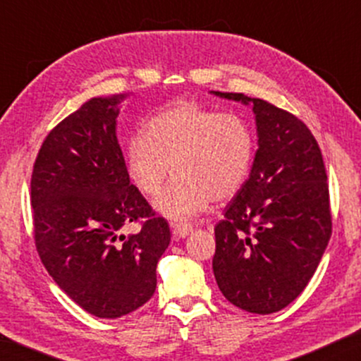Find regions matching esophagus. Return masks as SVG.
<instances>
[{
  "mask_svg": "<svg viewBox=\"0 0 361 361\" xmlns=\"http://www.w3.org/2000/svg\"><path fill=\"white\" fill-rule=\"evenodd\" d=\"M192 226L190 225H184V224H174L172 225V235L176 236V238H185L187 235L192 233Z\"/></svg>",
  "mask_w": 361,
  "mask_h": 361,
  "instance_id": "obj_1",
  "label": "esophagus"
}]
</instances>
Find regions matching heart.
Here are the masks:
<instances>
[{"label":"heart","mask_w":361,"mask_h":361,"mask_svg":"<svg viewBox=\"0 0 361 361\" xmlns=\"http://www.w3.org/2000/svg\"><path fill=\"white\" fill-rule=\"evenodd\" d=\"M251 126L235 113H219L195 102H177L146 123L142 136L128 142L126 172L145 197L156 200L166 219L189 221L212 200H230L248 179L255 159Z\"/></svg>","instance_id":"obj_1"}]
</instances>
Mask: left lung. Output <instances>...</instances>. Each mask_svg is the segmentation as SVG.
Instances as JSON below:
<instances>
[{
  "mask_svg": "<svg viewBox=\"0 0 361 361\" xmlns=\"http://www.w3.org/2000/svg\"><path fill=\"white\" fill-rule=\"evenodd\" d=\"M253 103L258 151L248 180L215 225L214 274L221 294L251 314H273L305 289L332 235L327 172L307 126L293 113Z\"/></svg>",
  "mask_w": 361,
  "mask_h": 361,
  "instance_id": "8db88e82",
  "label": "left lung"
}]
</instances>
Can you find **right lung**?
<instances>
[{
	"mask_svg": "<svg viewBox=\"0 0 361 361\" xmlns=\"http://www.w3.org/2000/svg\"><path fill=\"white\" fill-rule=\"evenodd\" d=\"M125 95L92 98L44 140L34 162V241L47 273L88 314L116 319L156 290L169 224L130 184L116 137ZM131 221L135 235L121 230Z\"/></svg>",
	"mask_w": 361,
	"mask_h": 361,
	"instance_id": "obj_1",
	"label": "right lung"
}]
</instances>
